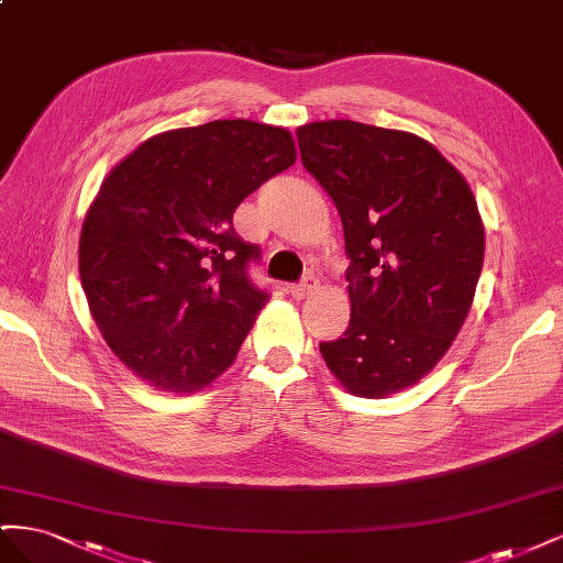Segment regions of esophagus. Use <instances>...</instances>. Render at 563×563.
<instances>
[{
	"label": "esophagus",
	"mask_w": 563,
	"mask_h": 563,
	"mask_svg": "<svg viewBox=\"0 0 563 563\" xmlns=\"http://www.w3.org/2000/svg\"><path fill=\"white\" fill-rule=\"evenodd\" d=\"M317 284H319V279L312 275V272H308V275H305L298 284L288 286V294H291L294 298H305V296H310L314 291Z\"/></svg>",
	"instance_id": "esophagus-1"
}]
</instances>
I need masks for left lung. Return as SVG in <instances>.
Returning <instances> with one entry per match:
<instances>
[{
    "label": "left lung",
    "mask_w": 563,
    "mask_h": 563,
    "mask_svg": "<svg viewBox=\"0 0 563 563\" xmlns=\"http://www.w3.org/2000/svg\"><path fill=\"white\" fill-rule=\"evenodd\" d=\"M302 166L343 220L350 323L319 343L352 395L383 399L446 354L484 265V225L465 178L413 133L352 119L296 131Z\"/></svg>",
    "instance_id": "obj_1"
}]
</instances>
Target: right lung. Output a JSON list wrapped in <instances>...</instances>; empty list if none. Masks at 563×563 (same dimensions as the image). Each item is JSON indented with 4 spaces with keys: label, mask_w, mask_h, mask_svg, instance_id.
Instances as JSON below:
<instances>
[{
    "label": "right lung",
    "mask_w": 563,
    "mask_h": 563,
    "mask_svg": "<svg viewBox=\"0 0 563 563\" xmlns=\"http://www.w3.org/2000/svg\"><path fill=\"white\" fill-rule=\"evenodd\" d=\"M294 162L286 129L218 119L159 133L112 168L84 220L79 277L135 376L195 391L234 362L267 291L249 277L261 246L232 216Z\"/></svg>",
    "instance_id": "right-lung-1"
}]
</instances>
